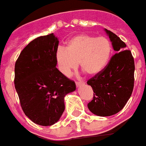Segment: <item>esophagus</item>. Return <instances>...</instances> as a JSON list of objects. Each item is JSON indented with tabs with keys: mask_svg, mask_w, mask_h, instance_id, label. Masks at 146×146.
I'll return each mask as SVG.
<instances>
[{
	"mask_svg": "<svg viewBox=\"0 0 146 146\" xmlns=\"http://www.w3.org/2000/svg\"><path fill=\"white\" fill-rule=\"evenodd\" d=\"M75 84H76L77 87H78V86H80L81 85L84 84V82H75Z\"/></svg>",
	"mask_w": 146,
	"mask_h": 146,
	"instance_id": "34e87169",
	"label": "esophagus"
}]
</instances>
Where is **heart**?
Returning <instances> with one entry per match:
<instances>
[{
	"mask_svg": "<svg viewBox=\"0 0 146 146\" xmlns=\"http://www.w3.org/2000/svg\"><path fill=\"white\" fill-rule=\"evenodd\" d=\"M112 45L107 38L79 34L69 39L65 48L60 46L56 52L58 69L69 76L80 63L82 70L89 75H96L104 70L109 62Z\"/></svg>",
	"mask_w": 146,
	"mask_h": 146,
	"instance_id": "b5f03b06",
	"label": "heart"
}]
</instances>
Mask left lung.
Wrapping results in <instances>:
<instances>
[{
    "mask_svg": "<svg viewBox=\"0 0 146 146\" xmlns=\"http://www.w3.org/2000/svg\"><path fill=\"white\" fill-rule=\"evenodd\" d=\"M116 54L106 68L88 80L93 90V99L88 104L96 115L107 117L117 113L129 100L135 82V61L131 52L124 50L126 44L111 31L105 29Z\"/></svg>",
    "mask_w": 146,
    "mask_h": 146,
    "instance_id": "obj_1",
    "label": "left lung"
}]
</instances>
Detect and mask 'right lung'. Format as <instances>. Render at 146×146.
<instances>
[{
    "label": "right lung",
    "mask_w": 146,
    "mask_h": 146,
    "mask_svg": "<svg viewBox=\"0 0 146 146\" xmlns=\"http://www.w3.org/2000/svg\"><path fill=\"white\" fill-rule=\"evenodd\" d=\"M58 43L53 33L37 37L22 50L15 65L14 82L22 110L42 126L60 119L64 96L76 86L56 68Z\"/></svg>",
    "instance_id": "obj_1"
}]
</instances>
